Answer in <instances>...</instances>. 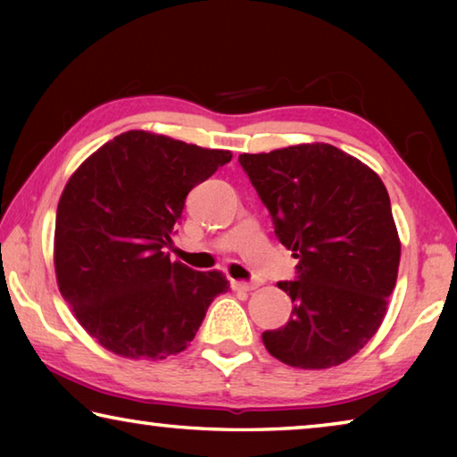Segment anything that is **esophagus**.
I'll return each mask as SVG.
<instances>
[{"label":"esophagus","instance_id":"obj_1","mask_svg":"<svg viewBox=\"0 0 457 457\" xmlns=\"http://www.w3.org/2000/svg\"><path fill=\"white\" fill-rule=\"evenodd\" d=\"M236 290H244V292H253L258 288L256 282H234Z\"/></svg>","mask_w":457,"mask_h":457}]
</instances>
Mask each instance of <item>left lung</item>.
Masks as SVG:
<instances>
[{
    "label": "left lung",
    "instance_id": "left-lung-1",
    "mask_svg": "<svg viewBox=\"0 0 457 457\" xmlns=\"http://www.w3.org/2000/svg\"><path fill=\"white\" fill-rule=\"evenodd\" d=\"M274 220L280 244L298 258L286 327L262 335L284 365L320 370L365 346L397 284L401 239L385 185L373 169L328 143L239 154Z\"/></svg>",
    "mask_w": 457,
    "mask_h": 457
}]
</instances>
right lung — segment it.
I'll return each mask as SVG.
<instances>
[{"instance_id": "obj_1", "label": "right lung", "mask_w": 457, "mask_h": 457, "mask_svg": "<svg viewBox=\"0 0 457 457\" xmlns=\"http://www.w3.org/2000/svg\"><path fill=\"white\" fill-rule=\"evenodd\" d=\"M231 161L149 130H127L96 149L62 191L54 270L76 320L125 359H167L187 349L218 294L220 270L195 272L163 252L185 197Z\"/></svg>"}]
</instances>
